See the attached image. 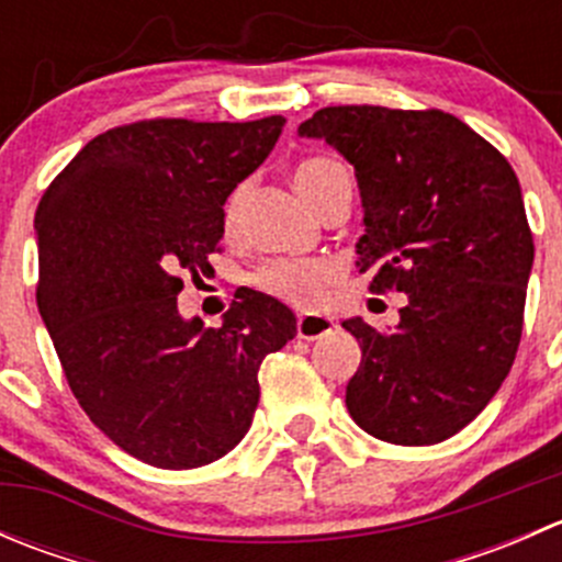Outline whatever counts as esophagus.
<instances>
[{"label":"esophagus","mask_w":562,"mask_h":562,"mask_svg":"<svg viewBox=\"0 0 562 562\" xmlns=\"http://www.w3.org/2000/svg\"><path fill=\"white\" fill-rule=\"evenodd\" d=\"M334 328V321L331 317H326V315H321V313H302L299 315V321H296V334H299V339H317V337H323V334H328Z\"/></svg>","instance_id":"esophagus-1"}]
</instances>
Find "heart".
<instances>
[{"label": "heart", "instance_id": "heart-1", "mask_svg": "<svg viewBox=\"0 0 562 562\" xmlns=\"http://www.w3.org/2000/svg\"><path fill=\"white\" fill-rule=\"evenodd\" d=\"M348 171H345L339 162L326 160V157H307L296 166L293 171V184L302 192L304 201L310 206H317L323 201L328 190L334 187V181L345 179ZM241 201H245V187H236L228 195L223 209V223L225 228H234L236 220H239ZM337 277V269H334L328 260L321 258H280L266 263L263 269H258L255 274V285L260 291L271 293V296L282 299V302L299 304V307H307V304L317 302L323 296V291L328 288V282Z\"/></svg>", "mask_w": 562, "mask_h": 562}]
</instances>
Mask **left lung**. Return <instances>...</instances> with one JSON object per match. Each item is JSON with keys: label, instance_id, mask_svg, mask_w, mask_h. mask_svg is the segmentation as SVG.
Segmentation results:
<instances>
[{"label": "left lung", "instance_id": "8db88e82", "mask_svg": "<svg viewBox=\"0 0 562 562\" xmlns=\"http://www.w3.org/2000/svg\"><path fill=\"white\" fill-rule=\"evenodd\" d=\"M299 135L353 166L364 206L356 266L372 271L370 291L407 296L394 331L342 323L361 345L345 405L372 438L440 443L490 405L522 337L532 234L517 173L435 108H321Z\"/></svg>", "mask_w": 562, "mask_h": 562}]
</instances>
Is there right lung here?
Returning a JSON list of instances; mask_svg holds the SVG:
<instances>
[{
  "label": "right lung",
  "instance_id": "add662e5",
  "mask_svg": "<svg viewBox=\"0 0 562 562\" xmlns=\"http://www.w3.org/2000/svg\"><path fill=\"white\" fill-rule=\"evenodd\" d=\"M282 124L113 127L40 201V315L78 405L140 462L190 470L228 454L252 424L260 361L296 337L291 310L258 291H241L220 328L176 307L179 274L206 269L225 201Z\"/></svg>",
  "mask_w": 562,
  "mask_h": 562
}]
</instances>
